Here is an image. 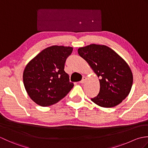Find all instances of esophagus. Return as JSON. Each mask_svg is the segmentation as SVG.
I'll return each instance as SVG.
<instances>
[{
	"mask_svg": "<svg viewBox=\"0 0 148 148\" xmlns=\"http://www.w3.org/2000/svg\"><path fill=\"white\" fill-rule=\"evenodd\" d=\"M85 81H86V77H84V76H83V78H82V79H81V81H79V83H81V84H83V83H84V82H85Z\"/></svg>",
	"mask_w": 148,
	"mask_h": 148,
	"instance_id": "esophagus-1",
	"label": "esophagus"
}]
</instances>
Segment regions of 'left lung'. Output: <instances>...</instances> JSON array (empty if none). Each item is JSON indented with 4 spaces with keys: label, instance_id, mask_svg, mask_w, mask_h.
Listing matches in <instances>:
<instances>
[{
    "label": "left lung",
    "instance_id": "left-lung-1",
    "mask_svg": "<svg viewBox=\"0 0 148 148\" xmlns=\"http://www.w3.org/2000/svg\"><path fill=\"white\" fill-rule=\"evenodd\" d=\"M77 51L100 78L99 93L92 101L107 108L120 103L128 95L133 83L132 72L127 63L105 45L92 44Z\"/></svg>",
    "mask_w": 148,
    "mask_h": 148
}]
</instances>
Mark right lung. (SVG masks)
<instances>
[{
	"mask_svg": "<svg viewBox=\"0 0 148 148\" xmlns=\"http://www.w3.org/2000/svg\"><path fill=\"white\" fill-rule=\"evenodd\" d=\"M73 48L63 46L48 47L35 56L25 68L23 84L30 99L42 107L57 103L74 86L64 71L66 59Z\"/></svg>",
	"mask_w": 148,
	"mask_h": 148,
	"instance_id": "add662e5",
	"label": "right lung"
}]
</instances>
